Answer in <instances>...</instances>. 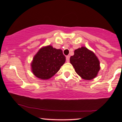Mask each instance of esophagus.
Instances as JSON below:
<instances>
[{
  "instance_id": "34e87169",
  "label": "esophagus",
  "mask_w": 122,
  "mask_h": 122,
  "mask_svg": "<svg viewBox=\"0 0 122 122\" xmlns=\"http://www.w3.org/2000/svg\"><path fill=\"white\" fill-rule=\"evenodd\" d=\"M69 60H70V56H67L66 57V61L67 62H69Z\"/></svg>"
}]
</instances>
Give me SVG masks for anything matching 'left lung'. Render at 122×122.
Returning a JSON list of instances; mask_svg holds the SVG:
<instances>
[{
  "label": "left lung",
  "instance_id": "1",
  "mask_svg": "<svg viewBox=\"0 0 122 122\" xmlns=\"http://www.w3.org/2000/svg\"><path fill=\"white\" fill-rule=\"evenodd\" d=\"M70 62L76 72L86 80L94 79L100 70V62L97 57L85 47L75 50L74 55L70 58Z\"/></svg>",
  "mask_w": 122,
  "mask_h": 122
}]
</instances>
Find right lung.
Returning <instances> with one entry per match:
<instances>
[{"instance_id": "obj_1", "label": "right lung", "mask_w": 122, "mask_h": 122, "mask_svg": "<svg viewBox=\"0 0 122 122\" xmlns=\"http://www.w3.org/2000/svg\"><path fill=\"white\" fill-rule=\"evenodd\" d=\"M65 62V57L61 49H56L50 45L43 47L33 58L32 72L39 79H49L59 71Z\"/></svg>"}]
</instances>
